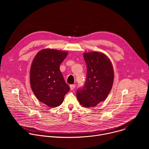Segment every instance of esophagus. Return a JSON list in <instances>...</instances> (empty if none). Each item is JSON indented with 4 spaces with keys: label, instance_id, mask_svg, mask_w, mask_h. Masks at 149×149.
<instances>
[{
    "label": "esophagus",
    "instance_id": "esophagus-1",
    "mask_svg": "<svg viewBox=\"0 0 149 149\" xmlns=\"http://www.w3.org/2000/svg\"><path fill=\"white\" fill-rule=\"evenodd\" d=\"M70 89H71V90H73L75 88V85H74V84H73V85H70Z\"/></svg>",
    "mask_w": 149,
    "mask_h": 149
}]
</instances>
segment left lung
I'll return each instance as SVG.
<instances>
[{"label": "left lung", "mask_w": 149, "mask_h": 149, "mask_svg": "<svg viewBox=\"0 0 149 149\" xmlns=\"http://www.w3.org/2000/svg\"><path fill=\"white\" fill-rule=\"evenodd\" d=\"M84 58L87 65L86 81L84 86L77 90V97L84 107H95L110 92L114 70L109 58L102 53H84Z\"/></svg>", "instance_id": "8db88e82"}]
</instances>
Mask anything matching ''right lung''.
Returning <instances> with one entry per match:
<instances>
[{
    "mask_svg": "<svg viewBox=\"0 0 149 149\" xmlns=\"http://www.w3.org/2000/svg\"><path fill=\"white\" fill-rule=\"evenodd\" d=\"M68 55L52 49L39 51L31 67L30 83L35 95L49 107L60 105L70 90L60 71L59 65Z\"/></svg>",
    "mask_w": 149,
    "mask_h": 149,
    "instance_id": "right-lung-1",
    "label": "right lung"
}]
</instances>
